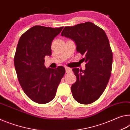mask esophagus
I'll use <instances>...</instances> for the list:
<instances>
[{
	"label": "esophagus",
	"mask_w": 130,
	"mask_h": 130,
	"mask_svg": "<svg viewBox=\"0 0 130 130\" xmlns=\"http://www.w3.org/2000/svg\"><path fill=\"white\" fill-rule=\"evenodd\" d=\"M65 72L67 73H70V72H72V69L71 68L66 67L65 68Z\"/></svg>",
	"instance_id": "esophagus-1"
}]
</instances>
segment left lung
Wrapping results in <instances>:
<instances>
[{
	"label": "left lung",
	"instance_id": "1",
	"mask_svg": "<svg viewBox=\"0 0 130 130\" xmlns=\"http://www.w3.org/2000/svg\"><path fill=\"white\" fill-rule=\"evenodd\" d=\"M61 36L73 40L77 52L85 56V69H73L77 80L71 91L78 103L91 104L102 95L111 76L112 52L108 37L102 28L90 22L65 27Z\"/></svg>",
	"mask_w": 130,
	"mask_h": 130
}]
</instances>
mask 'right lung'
<instances>
[{
    "mask_svg": "<svg viewBox=\"0 0 130 130\" xmlns=\"http://www.w3.org/2000/svg\"><path fill=\"white\" fill-rule=\"evenodd\" d=\"M63 27L35 26L22 35L14 57L18 81L24 92L33 102L46 104L53 99L65 73V68H46L45 57L52 54V41Z\"/></svg>",
    "mask_w": 130,
    "mask_h": 130,
    "instance_id": "obj_1",
    "label": "right lung"
}]
</instances>
